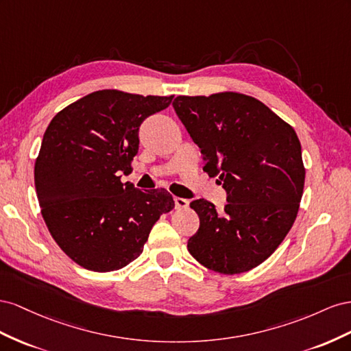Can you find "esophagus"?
<instances>
[{"label":"esophagus","mask_w":351,"mask_h":351,"mask_svg":"<svg viewBox=\"0 0 351 351\" xmlns=\"http://www.w3.org/2000/svg\"><path fill=\"white\" fill-rule=\"evenodd\" d=\"M173 202H175L176 208H186L188 204H189V202H188L186 198H181V197H175Z\"/></svg>","instance_id":"1"}]
</instances>
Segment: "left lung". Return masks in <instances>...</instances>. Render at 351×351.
Listing matches in <instances>:
<instances>
[{"label":"left lung","mask_w":351,"mask_h":351,"mask_svg":"<svg viewBox=\"0 0 351 351\" xmlns=\"http://www.w3.org/2000/svg\"><path fill=\"white\" fill-rule=\"evenodd\" d=\"M173 108L199 147L204 172L219 175L228 203L189 204L199 217L188 252L210 270L235 275L263 263L284 241L302 202L306 169L294 129L239 93L179 95Z\"/></svg>","instance_id":"obj_1"}]
</instances>
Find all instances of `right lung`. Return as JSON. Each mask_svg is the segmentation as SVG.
<instances>
[{
	"instance_id": "right-lung-1",
	"label": "right lung",
	"mask_w": 351,
	"mask_h": 351,
	"mask_svg": "<svg viewBox=\"0 0 351 351\" xmlns=\"http://www.w3.org/2000/svg\"><path fill=\"white\" fill-rule=\"evenodd\" d=\"M173 95L101 89L58 112L35 162V188L49 234L75 263L94 272L122 269L143 253L149 231L175 207L165 188L122 184L132 170L144 120Z\"/></svg>"
}]
</instances>
